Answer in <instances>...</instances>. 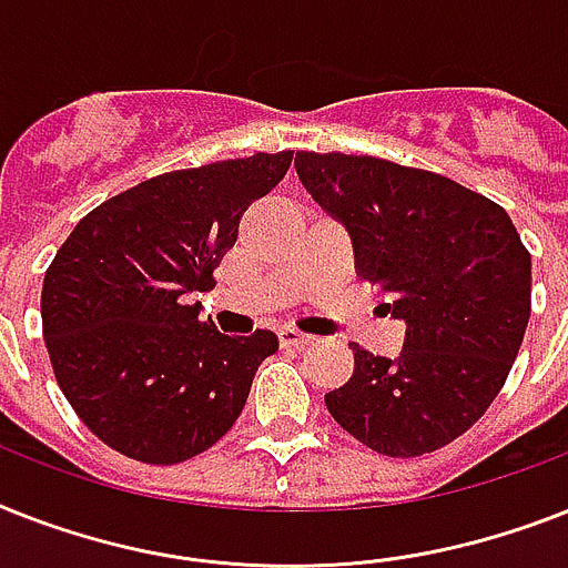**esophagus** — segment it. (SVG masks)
I'll return each instance as SVG.
<instances>
[{
  "label": "esophagus",
  "instance_id": "obj_1",
  "mask_svg": "<svg viewBox=\"0 0 568 568\" xmlns=\"http://www.w3.org/2000/svg\"><path fill=\"white\" fill-rule=\"evenodd\" d=\"M276 335H280V344H283V347H292V349H303L315 341L312 335H306V332L294 329V326H283Z\"/></svg>",
  "mask_w": 568,
  "mask_h": 568
}]
</instances>
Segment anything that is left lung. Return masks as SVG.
Listing matches in <instances>:
<instances>
[{"label": "left lung", "instance_id": "1", "mask_svg": "<svg viewBox=\"0 0 568 568\" xmlns=\"http://www.w3.org/2000/svg\"><path fill=\"white\" fill-rule=\"evenodd\" d=\"M294 165L405 324L396 358L353 344L356 371L326 408L390 458L452 444L499 396L531 317V256L514 221L444 174L379 156L300 151Z\"/></svg>", "mask_w": 568, "mask_h": 568}]
</instances>
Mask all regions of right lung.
<instances>
[{
	"label": "right lung",
	"mask_w": 568,
	"mask_h": 568,
	"mask_svg": "<svg viewBox=\"0 0 568 568\" xmlns=\"http://www.w3.org/2000/svg\"><path fill=\"white\" fill-rule=\"evenodd\" d=\"M292 151L156 174L69 233L43 280V341L60 390L92 435L142 464L210 449L242 414L276 335H224L192 292L239 239V221Z\"/></svg>",
	"instance_id": "right-lung-1"
}]
</instances>
